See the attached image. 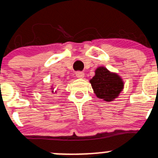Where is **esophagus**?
I'll use <instances>...</instances> for the list:
<instances>
[{"label": "esophagus", "mask_w": 158, "mask_h": 158, "mask_svg": "<svg viewBox=\"0 0 158 158\" xmlns=\"http://www.w3.org/2000/svg\"><path fill=\"white\" fill-rule=\"evenodd\" d=\"M76 76L78 78H83L84 77V73L82 72V71H77L76 72Z\"/></svg>", "instance_id": "1"}]
</instances>
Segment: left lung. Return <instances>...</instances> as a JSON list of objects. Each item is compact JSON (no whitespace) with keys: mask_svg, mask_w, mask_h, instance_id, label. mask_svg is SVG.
Returning <instances> with one entry per match:
<instances>
[{"mask_svg":"<svg viewBox=\"0 0 158 158\" xmlns=\"http://www.w3.org/2000/svg\"><path fill=\"white\" fill-rule=\"evenodd\" d=\"M90 82L96 96L107 102L118 98L124 87L122 79L104 67L98 68L95 71V75Z\"/></svg>","mask_w":158,"mask_h":158,"instance_id":"obj_1","label":"left lung"}]
</instances>
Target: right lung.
Masks as SVG:
<instances>
[{"label":"right lung","mask_w":158,"mask_h":158,"mask_svg":"<svg viewBox=\"0 0 158 158\" xmlns=\"http://www.w3.org/2000/svg\"><path fill=\"white\" fill-rule=\"evenodd\" d=\"M52 92H53V93H54V91H52Z\"/></svg>","instance_id":"right-lung-1"}]
</instances>
